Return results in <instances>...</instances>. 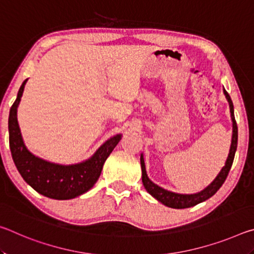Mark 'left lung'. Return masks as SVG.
I'll return each mask as SVG.
<instances>
[{
    "label": "left lung",
    "instance_id": "1",
    "mask_svg": "<svg viewBox=\"0 0 254 254\" xmlns=\"http://www.w3.org/2000/svg\"><path fill=\"white\" fill-rule=\"evenodd\" d=\"M223 92H224L226 100L230 104L231 119H232V122H233L232 142H231L230 152H229V156H227L225 166L223 167L222 170L218 173L216 178H215L205 189H203V190L199 192H196V194L187 195V194H177V192L166 190V189L159 187L158 185L152 183L151 180L149 179L148 175H147V170H145V166H144V159H143L142 154H141L140 162H141V169H142V183H143L145 190H147L150 195L153 196L157 200L160 201V203H162L163 205L168 206V207L188 208V207H192V206H195L197 204L201 203V201H205L206 199L210 198V197H212L215 192H216L218 189L221 188L222 185L224 184L227 175H229V173H230L232 163H233V160H234L236 147H238V126H236V121L234 118L233 103H232L229 93H227L224 88H223Z\"/></svg>",
    "mask_w": 254,
    "mask_h": 254
}]
</instances>
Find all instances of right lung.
<instances>
[{
	"mask_svg": "<svg viewBox=\"0 0 254 254\" xmlns=\"http://www.w3.org/2000/svg\"><path fill=\"white\" fill-rule=\"evenodd\" d=\"M25 79L8 115V141L15 167L34 190L53 199H71L88 191L100 178L103 165L121 140L117 134L103 143L93 156L80 163L63 166L46 161L29 151L21 135L16 112L24 91Z\"/></svg>",
	"mask_w": 254,
	"mask_h": 254,
	"instance_id": "add662e5",
	"label": "right lung"
}]
</instances>
